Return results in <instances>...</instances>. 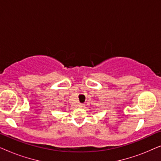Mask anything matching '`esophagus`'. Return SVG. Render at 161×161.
<instances>
[{"label":"esophagus","instance_id":"obj_1","mask_svg":"<svg viewBox=\"0 0 161 161\" xmlns=\"http://www.w3.org/2000/svg\"><path fill=\"white\" fill-rule=\"evenodd\" d=\"M83 106H84V105H83V104H81V103H80V105H79V107L82 108V107H83Z\"/></svg>","mask_w":161,"mask_h":161}]
</instances>
